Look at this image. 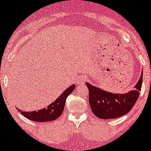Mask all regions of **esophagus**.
Segmentation results:
<instances>
[{"label": "esophagus", "instance_id": "34e87169", "mask_svg": "<svg viewBox=\"0 0 151 151\" xmlns=\"http://www.w3.org/2000/svg\"><path fill=\"white\" fill-rule=\"evenodd\" d=\"M86 81V77H80L78 80V84H80V83H85Z\"/></svg>", "mask_w": 151, "mask_h": 151}]
</instances>
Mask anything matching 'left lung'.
<instances>
[{"instance_id":"1","label":"left lung","mask_w":151,"mask_h":151,"mask_svg":"<svg viewBox=\"0 0 151 151\" xmlns=\"http://www.w3.org/2000/svg\"><path fill=\"white\" fill-rule=\"evenodd\" d=\"M142 84V73L135 90L124 94L112 93L86 83L89 91V103L93 114L100 119H114L129 112L139 96Z\"/></svg>"}]
</instances>
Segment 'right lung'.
Listing matches in <instances>:
<instances>
[{
    "label": "right lung",
    "mask_w": 151,
    "mask_h": 151,
    "mask_svg": "<svg viewBox=\"0 0 151 151\" xmlns=\"http://www.w3.org/2000/svg\"><path fill=\"white\" fill-rule=\"evenodd\" d=\"M75 88L74 85H71L66 90L64 91L63 93L52 104L46 107V108H43L41 110L36 111H30V112H25V111H20L21 114L25 117L30 120L35 122H49L58 119L63 111L64 106L65 104V100L68 95L71 94Z\"/></svg>",
    "instance_id": "right-lung-1"
}]
</instances>
